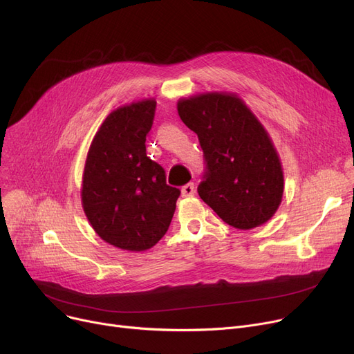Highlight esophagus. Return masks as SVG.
Wrapping results in <instances>:
<instances>
[{"mask_svg": "<svg viewBox=\"0 0 354 354\" xmlns=\"http://www.w3.org/2000/svg\"><path fill=\"white\" fill-rule=\"evenodd\" d=\"M180 192H182L183 198H192L195 195V185L192 182L187 183V185H185V187H182Z\"/></svg>", "mask_w": 354, "mask_h": 354, "instance_id": "esophagus-1", "label": "esophagus"}]
</instances>
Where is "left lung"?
<instances>
[{
    "label": "left lung",
    "instance_id": "1",
    "mask_svg": "<svg viewBox=\"0 0 354 354\" xmlns=\"http://www.w3.org/2000/svg\"><path fill=\"white\" fill-rule=\"evenodd\" d=\"M176 107L207 160L201 199L236 230L266 224L283 201L284 172L264 124L230 91L198 93L179 99Z\"/></svg>",
    "mask_w": 354,
    "mask_h": 354
}]
</instances>
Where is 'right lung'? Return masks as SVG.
Returning a JSON list of instances; mask_svg holds the SVG:
<instances>
[{"mask_svg": "<svg viewBox=\"0 0 354 354\" xmlns=\"http://www.w3.org/2000/svg\"><path fill=\"white\" fill-rule=\"evenodd\" d=\"M156 100L120 106L93 138L82 180V207L104 243L123 251L152 248L171 225L180 195L160 165L146 156Z\"/></svg>", "mask_w": 354, "mask_h": 354, "instance_id": "obj_1", "label": "right lung"}]
</instances>
